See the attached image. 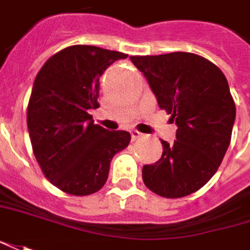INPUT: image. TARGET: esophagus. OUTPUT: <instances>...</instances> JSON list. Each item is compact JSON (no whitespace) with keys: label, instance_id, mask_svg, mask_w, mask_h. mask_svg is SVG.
<instances>
[{"label":"esophagus","instance_id":"esophagus-1","mask_svg":"<svg viewBox=\"0 0 250 250\" xmlns=\"http://www.w3.org/2000/svg\"><path fill=\"white\" fill-rule=\"evenodd\" d=\"M130 136H132V140H137V139L142 137L143 133H140V132L136 130V129H132V130H130Z\"/></svg>","mask_w":250,"mask_h":250}]
</instances>
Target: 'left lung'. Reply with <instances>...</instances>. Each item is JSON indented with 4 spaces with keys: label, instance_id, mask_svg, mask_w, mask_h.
Instances as JSON below:
<instances>
[{
    "label": "left lung",
    "instance_id": "obj_1",
    "mask_svg": "<svg viewBox=\"0 0 250 250\" xmlns=\"http://www.w3.org/2000/svg\"><path fill=\"white\" fill-rule=\"evenodd\" d=\"M130 61L178 126L173 144L161 140V159L143 166V181L167 199L194 193L212 178L230 146L235 103L226 77L193 53L132 56Z\"/></svg>",
    "mask_w": 250,
    "mask_h": 250
}]
</instances>
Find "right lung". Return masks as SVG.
I'll return each mask as SVG.
<instances>
[{
	"instance_id": "add662e5",
	"label": "right lung",
	"mask_w": 250,
	"mask_h": 250,
	"mask_svg": "<svg viewBox=\"0 0 250 250\" xmlns=\"http://www.w3.org/2000/svg\"><path fill=\"white\" fill-rule=\"evenodd\" d=\"M120 51L76 44L56 53L38 72L27 108L32 151L47 180L62 192L87 196L106 184L110 162L130 135L95 125L99 77Z\"/></svg>"
}]
</instances>
